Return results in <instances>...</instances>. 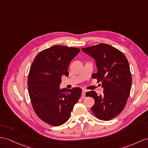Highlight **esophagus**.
Masks as SVG:
<instances>
[{
    "mask_svg": "<svg viewBox=\"0 0 148 148\" xmlns=\"http://www.w3.org/2000/svg\"><path fill=\"white\" fill-rule=\"evenodd\" d=\"M87 92V90L86 89H83L82 92V95H81V98L82 99H84V98L86 97V92Z\"/></svg>",
    "mask_w": 148,
    "mask_h": 148,
    "instance_id": "obj_1",
    "label": "esophagus"
}]
</instances>
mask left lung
I'll return each mask as SVG.
<instances>
[{
	"instance_id": "left-lung-1",
	"label": "left lung",
	"mask_w": 148,
	"mask_h": 148,
	"mask_svg": "<svg viewBox=\"0 0 148 148\" xmlns=\"http://www.w3.org/2000/svg\"><path fill=\"white\" fill-rule=\"evenodd\" d=\"M82 50L95 59L97 72L92 77L101 82L104 88L99 96L94 90L88 92V96L95 101L92 112L99 119L111 120L122 112L130 96L132 77L128 60L122 52L106 44Z\"/></svg>"
}]
</instances>
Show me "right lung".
<instances>
[{
	"label": "right lung",
	"mask_w": 148,
	"mask_h": 148,
	"mask_svg": "<svg viewBox=\"0 0 148 148\" xmlns=\"http://www.w3.org/2000/svg\"><path fill=\"white\" fill-rule=\"evenodd\" d=\"M79 51V48L54 45L37 54L30 69L27 84L33 109L51 126L65 123L81 97L82 89L77 87L59 88L62 75H69V64Z\"/></svg>",
	"instance_id": "add662e5"
}]
</instances>
